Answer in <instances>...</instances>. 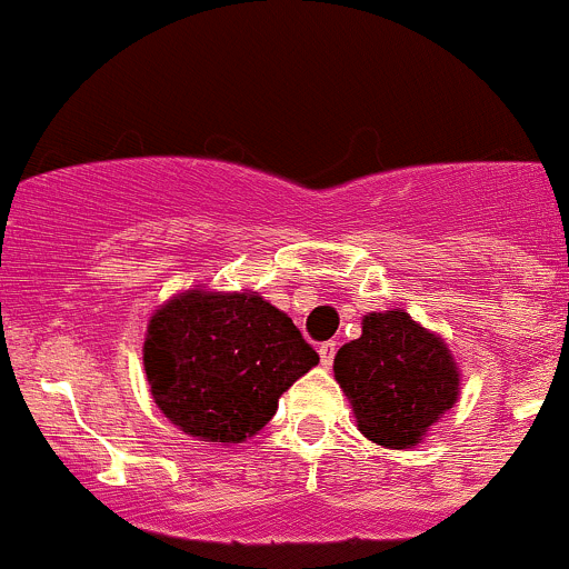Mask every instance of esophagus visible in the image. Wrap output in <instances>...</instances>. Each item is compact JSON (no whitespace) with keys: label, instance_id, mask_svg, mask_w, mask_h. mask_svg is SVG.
<instances>
[{"label":"esophagus","instance_id":"obj_1","mask_svg":"<svg viewBox=\"0 0 569 569\" xmlns=\"http://www.w3.org/2000/svg\"><path fill=\"white\" fill-rule=\"evenodd\" d=\"M318 353H320V362H323L326 368H329V365L335 362L337 342H335V340H326V342H320V346H318Z\"/></svg>","mask_w":569,"mask_h":569}]
</instances>
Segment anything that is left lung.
Returning a JSON list of instances; mask_svg holds the SVG:
<instances>
[{"label":"left lung","mask_w":569,"mask_h":569,"mask_svg":"<svg viewBox=\"0 0 569 569\" xmlns=\"http://www.w3.org/2000/svg\"><path fill=\"white\" fill-rule=\"evenodd\" d=\"M335 379L359 431L385 448L420 442L459 396V370L446 342L401 309L365 315L362 337L337 351Z\"/></svg>","instance_id":"left-lung-1"}]
</instances>
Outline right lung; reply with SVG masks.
I'll return each instance as SVG.
<instances>
[{
    "mask_svg": "<svg viewBox=\"0 0 569 569\" xmlns=\"http://www.w3.org/2000/svg\"><path fill=\"white\" fill-rule=\"evenodd\" d=\"M312 365L296 323L251 292H182L157 309L143 342L154 403L204 442L257 435Z\"/></svg>",
    "mask_w": 569,
    "mask_h": 569,
    "instance_id": "obj_1",
    "label": "right lung"
}]
</instances>
